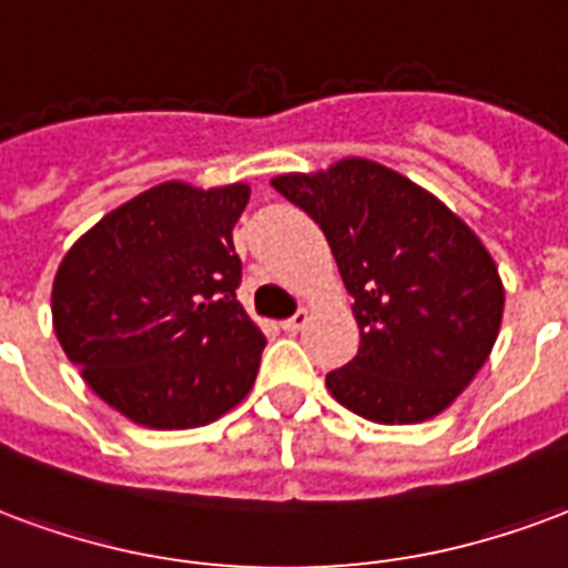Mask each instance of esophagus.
<instances>
[{"mask_svg":"<svg viewBox=\"0 0 568 568\" xmlns=\"http://www.w3.org/2000/svg\"><path fill=\"white\" fill-rule=\"evenodd\" d=\"M306 322H310V313H306V310H297L295 316L285 318L283 331H288V334H297L301 327H306Z\"/></svg>","mask_w":568,"mask_h":568,"instance_id":"esophagus-1","label":"esophagus"}]
</instances>
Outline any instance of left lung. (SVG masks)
<instances>
[{
	"instance_id": "8db88e82",
	"label": "left lung",
	"mask_w": 568,
	"mask_h": 568,
	"mask_svg": "<svg viewBox=\"0 0 568 568\" xmlns=\"http://www.w3.org/2000/svg\"><path fill=\"white\" fill-rule=\"evenodd\" d=\"M273 189L318 222L355 297L358 355L327 373L331 394L376 424L452 406L503 318V283L481 241L430 192L367 159L283 174Z\"/></svg>"
}]
</instances>
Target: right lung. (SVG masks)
<instances>
[{"instance_id": "1", "label": "right lung", "mask_w": 568, "mask_h": 568, "mask_svg": "<svg viewBox=\"0 0 568 568\" xmlns=\"http://www.w3.org/2000/svg\"><path fill=\"white\" fill-rule=\"evenodd\" d=\"M250 186L162 183L108 213L53 280V331L108 406L183 430L246 397L264 334L237 301L234 222Z\"/></svg>"}]
</instances>
